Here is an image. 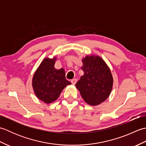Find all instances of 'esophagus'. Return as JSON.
Here are the masks:
<instances>
[{"label": "esophagus", "mask_w": 146, "mask_h": 146, "mask_svg": "<svg viewBox=\"0 0 146 146\" xmlns=\"http://www.w3.org/2000/svg\"><path fill=\"white\" fill-rule=\"evenodd\" d=\"M76 82H77V80H76V78H74V79H73V80H71V83H72L73 85H75Z\"/></svg>", "instance_id": "1"}]
</instances>
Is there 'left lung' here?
<instances>
[{"label": "left lung", "mask_w": 146, "mask_h": 146, "mask_svg": "<svg viewBox=\"0 0 146 146\" xmlns=\"http://www.w3.org/2000/svg\"><path fill=\"white\" fill-rule=\"evenodd\" d=\"M82 63L84 75L76 83V87L86 103L92 106L100 105L107 100L112 90L113 79L111 71L99 56H86Z\"/></svg>", "instance_id": "left-lung-1"}]
</instances>
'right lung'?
<instances>
[{"label": "right lung", "instance_id": "add662e5", "mask_svg": "<svg viewBox=\"0 0 146 146\" xmlns=\"http://www.w3.org/2000/svg\"><path fill=\"white\" fill-rule=\"evenodd\" d=\"M56 60V57L45 58L33 77L32 85L36 96L46 104L56 100L63 90L71 84L66 79L63 68H54Z\"/></svg>", "mask_w": 146, "mask_h": 146}]
</instances>
